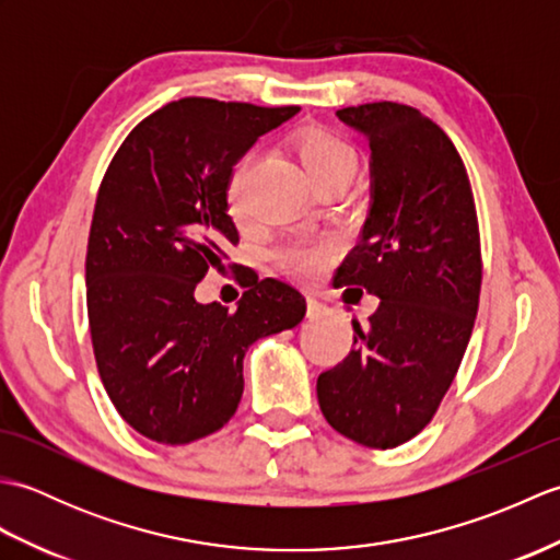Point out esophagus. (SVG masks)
<instances>
[{
  "mask_svg": "<svg viewBox=\"0 0 560 560\" xmlns=\"http://www.w3.org/2000/svg\"><path fill=\"white\" fill-rule=\"evenodd\" d=\"M329 313V307L319 303L313 295H307V317L311 319H323Z\"/></svg>",
  "mask_w": 560,
  "mask_h": 560,
  "instance_id": "34e87169",
  "label": "esophagus"
}]
</instances>
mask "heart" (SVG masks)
I'll use <instances>...</instances> for the list:
<instances>
[{"instance_id": "obj_1", "label": "heart", "mask_w": 560, "mask_h": 560, "mask_svg": "<svg viewBox=\"0 0 560 560\" xmlns=\"http://www.w3.org/2000/svg\"><path fill=\"white\" fill-rule=\"evenodd\" d=\"M293 153L303 165L305 175L317 185L327 177H347L351 180L359 168V156L347 139L331 132L327 127H305L293 139ZM255 153L249 151L235 163V168L225 185V207L235 223H247L249 209L245 199L247 175L253 171ZM337 255V247L327 237H293L273 249L277 267L293 279L315 281L323 277L331 259Z\"/></svg>"}]
</instances>
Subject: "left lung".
Listing matches in <instances>:
<instances>
[{
	"label": "left lung",
	"instance_id": "obj_1",
	"mask_svg": "<svg viewBox=\"0 0 560 560\" xmlns=\"http://www.w3.org/2000/svg\"><path fill=\"white\" fill-rule=\"evenodd\" d=\"M373 156V207L337 287L380 299L353 351L317 377L327 423L389 450L431 423L457 375L481 293V235L467 168L450 137L411 105L337 110Z\"/></svg>",
	"mask_w": 560,
	"mask_h": 560
}]
</instances>
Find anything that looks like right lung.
Wrapping results in <instances>:
<instances>
[{
    "instance_id": "right-lung-1",
    "label": "right lung",
    "mask_w": 560,
    "mask_h": 560,
    "mask_svg": "<svg viewBox=\"0 0 560 560\" xmlns=\"http://www.w3.org/2000/svg\"><path fill=\"white\" fill-rule=\"evenodd\" d=\"M295 110L173 101L127 135L103 175L86 247L91 343L117 413L149 440L185 445L223 428L249 343L305 315L301 291L255 271L235 313L195 301L237 245L225 213L233 165Z\"/></svg>"
}]
</instances>
